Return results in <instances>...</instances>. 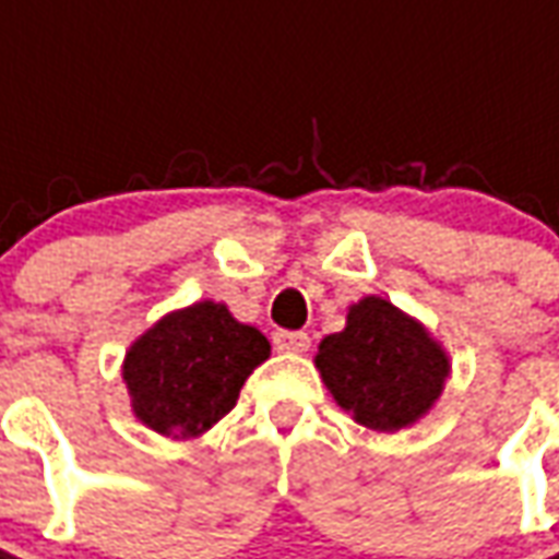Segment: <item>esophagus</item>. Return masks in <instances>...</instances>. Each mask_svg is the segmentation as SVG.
I'll list each match as a JSON object with an SVG mask.
<instances>
[{
  "mask_svg": "<svg viewBox=\"0 0 559 559\" xmlns=\"http://www.w3.org/2000/svg\"><path fill=\"white\" fill-rule=\"evenodd\" d=\"M272 344H275V350L278 353H305L308 350V344H311V338H308L305 332H287V329H278V332L272 335Z\"/></svg>",
  "mask_w": 559,
  "mask_h": 559,
  "instance_id": "obj_1",
  "label": "esophagus"
}]
</instances>
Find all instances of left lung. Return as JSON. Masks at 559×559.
Here are the masks:
<instances>
[{
  "mask_svg": "<svg viewBox=\"0 0 559 559\" xmlns=\"http://www.w3.org/2000/svg\"><path fill=\"white\" fill-rule=\"evenodd\" d=\"M314 365L341 411L380 433L428 416L452 374L443 344L383 296L350 305L344 329L320 341Z\"/></svg>",
  "mask_w": 559,
  "mask_h": 559,
  "instance_id": "1",
  "label": "left lung"
}]
</instances>
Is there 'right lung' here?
<instances>
[{
  "label": "right lung",
  "instance_id": "add662e5",
  "mask_svg": "<svg viewBox=\"0 0 559 559\" xmlns=\"http://www.w3.org/2000/svg\"><path fill=\"white\" fill-rule=\"evenodd\" d=\"M269 353L266 335L239 323L224 302L176 308L126 350L131 413L160 437L194 440L236 407L239 389Z\"/></svg>",
  "mask_w": 559,
  "mask_h": 559
}]
</instances>
